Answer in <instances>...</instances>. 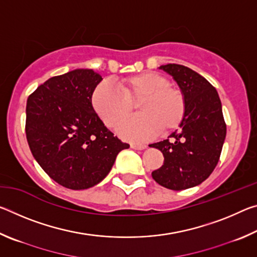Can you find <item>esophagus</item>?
<instances>
[{
  "mask_svg": "<svg viewBox=\"0 0 257 257\" xmlns=\"http://www.w3.org/2000/svg\"><path fill=\"white\" fill-rule=\"evenodd\" d=\"M130 147L134 150H145L146 149V145H137V144H132L130 145Z\"/></svg>",
  "mask_w": 257,
  "mask_h": 257,
  "instance_id": "obj_1",
  "label": "esophagus"
}]
</instances>
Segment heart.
Segmentation results:
<instances>
[{
	"label": "heart",
	"instance_id": "b5f03b06",
	"mask_svg": "<svg viewBox=\"0 0 257 257\" xmlns=\"http://www.w3.org/2000/svg\"><path fill=\"white\" fill-rule=\"evenodd\" d=\"M120 90L108 82H101L92 95V104L103 123L116 129L133 114L137 105L139 115L124 122L121 136L135 143L145 142L159 132L169 134L181 124L186 115V97L170 85L167 77L145 71L122 78Z\"/></svg>",
	"mask_w": 257,
	"mask_h": 257
}]
</instances>
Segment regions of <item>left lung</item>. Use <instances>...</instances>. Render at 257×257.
<instances>
[{
	"mask_svg": "<svg viewBox=\"0 0 257 257\" xmlns=\"http://www.w3.org/2000/svg\"><path fill=\"white\" fill-rule=\"evenodd\" d=\"M161 69L173 77L186 97V115L168 139L151 144L162 152L163 165L152 172L159 185L172 190L197 186L210 177L220 160L227 134L216 89L205 78L181 64Z\"/></svg>",
	"mask_w": 257,
	"mask_h": 257,
	"instance_id": "left-lung-1",
	"label": "left lung"
}]
</instances>
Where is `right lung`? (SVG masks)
<instances>
[{
    "instance_id": "right-lung-1",
    "label": "right lung",
    "mask_w": 257,
    "mask_h": 257,
    "mask_svg": "<svg viewBox=\"0 0 257 257\" xmlns=\"http://www.w3.org/2000/svg\"><path fill=\"white\" fill-rule=\"evenodd\" d=\"M102 79L92 69H77L50 78L27 99L25 129L32 154L50 178L69 189L98 184L119 152L129 147L94 111L92 95Z\"/></svg>"
}]
</instances>
